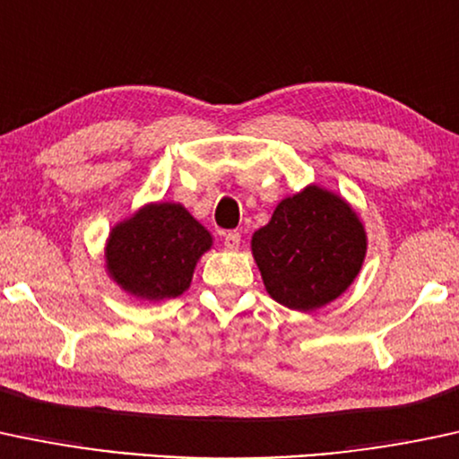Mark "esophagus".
<instances>
[{
    "label": "esophagus",
    "mask_w": 459,
    "mask_h": 459,
    "mask_svg": "<svg viewBox=\"0 0 459 459\" xmlns=\"http://www.w3.org/2000/svg\"><path fill=\"white\" fill-rule=\"evenodd\" d=\"M240 231H228V234H225V238H223V245H225V249H230V251H236L240 247Z\"/></svg>",
    "instance_id": "esophagus-1"
}]
</instances>
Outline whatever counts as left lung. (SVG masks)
I'll use <instances>...</instances> for the list:
<instances>
[{"mask_svg":"<svg viewBox=\"0 0 459 459\" xmlns=\"http://www.w3.org/2000/svg\"><path fill=\"white\" fill-rule=\"evenodd\" d=\"M251 249L269 295L290 310L310 312L355 280L367 236L341 197L310 186L277 205Z\"/></svg>","mask_w":459,"mask_h":459,"instance_id":"8db88e82","label":"left lung"}]
</instances>
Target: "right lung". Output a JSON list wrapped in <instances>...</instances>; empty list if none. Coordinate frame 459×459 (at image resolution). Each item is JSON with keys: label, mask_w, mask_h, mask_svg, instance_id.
Listing matches in <instances>:
<instances>
[{"label": "right lung", "mask_w": 459, "mask_h": 459, "mask_svg": "<svg viewBox=\"0 0 459 459\" xmlns=\"http://www.w3.org/2000/svg\"><path fill=\"white\" fill-rule=\"evenodd\" d=\"M212 238L179 204H153L117 225L108 240V269L117 284L143 299L178 297L190 286L199 255Z\"/></svg>", "instance_id": "obj_1"}]
</instances>
